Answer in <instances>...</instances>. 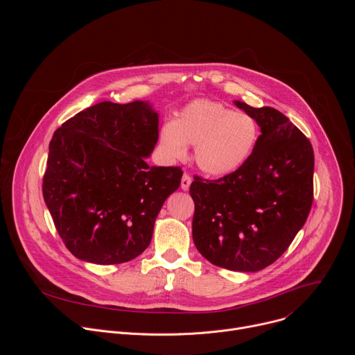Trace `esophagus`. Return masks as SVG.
Wrapping results in <instances>:
<instances>
[{
    "label": "esophagus",
    "instance_id": "obj_1",
    "mask_svg": "<svg viewBox=\"0 0 355 355\" xmlns=\"http://www.w3.org/2000/svg\"><path fill=\"white\" fill-rule=\"evenodd\" d=\"M191 182H192L191 175H189V174H187V173H184V175H182V178H181V188H182L184 191H188V189H189Z\"/></svg>",
    "mask_w": 355,
    "mask_h": 355
}]
</instances>
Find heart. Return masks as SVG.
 I'll use <instances>...</instances> for the list:
<instances>
[{
    "mask_svg": "<svg viewBox=\"0 0 355 355\" xmlns=\"http://www.w3.org/2000/svg\"><path fill=\"white\" fill-rule=\"evenodd\" d=\"M260 126L254 116L232 111L211 99H195L182 107L174 122H166L159 147L170 160H184L195 147L196 166L208 175L225 177L241 168L254 153Z\"/></svg>",
    "mask_w": 355,
    "mask_h": 355,
    "instance_id": "obj_1",
    "label": "heart"
}]
</instances>
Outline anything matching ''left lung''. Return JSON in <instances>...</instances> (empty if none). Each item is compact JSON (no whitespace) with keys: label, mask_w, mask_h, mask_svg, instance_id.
I'll return each mask as SVG.
<instances>
[{"label":"left lung","mask_w":355,"mask_h":355,"mask_svg":"<svg viewBox=\"0 0 355 355\" xmlns=\"http://www.w3.org/2000/svg\"><path fill=\"white\" fill-rule=\"evenodd\" d=\"M234 105L256 118L261 135L237 171L215 181L193 178L192 239L212 264L256 272L277 261L305 225L315 156L309 139L279 111Z\"/></svg>","instance_id":"1"}]
</instances>
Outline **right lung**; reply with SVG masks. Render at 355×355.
<instances>
[{"instance_id": "add662e5", "label": "right lung", "mask_w": 355, "mask_h": 355, "mask_svg": "<svg viewBox=\"0 0 355 355\" xmlns=\"http://www.w3.org/2000/svg\"><path fill=\"white\" fill-rule=\"evenodd\" d=\"M157 140L159 114L143 101H104L55 132L42 191L73 256L111 266L148 247L164 200L182 177L180 167L146 163Z\"/></svg>"}]
</instances>
